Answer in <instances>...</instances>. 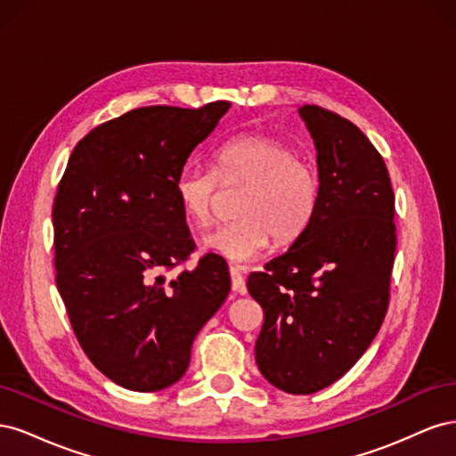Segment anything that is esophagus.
Returning a JSON list of instances; mask_svg holds the SVG:
<instances>
[{"mask_svg": "<svg viewBox=\"0 0 456 456\" xmlns=\"http://www.w3.org/2000/svg\"><path fill=\"white\" fill-rule=\"evenodd\" d=\"M230 280H232V291L245 295L247 287H245V278H243V273H241L240 268L230 266Z\"/></svg>", "mask_w": 456, "mask_h": 456, "instance_id": "34e87169", "label": "esophagus"}]
</instances>
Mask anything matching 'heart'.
<instances>
[{
    "instance_id": "1",
    "label": "heart",
    "mask_w": 456,
    "mask_h": 456,
    "mask_svg": "<svg viewBox=\"0 0 456 456\" xmlns=\"http://www.w3.org/2000/svg\"><path fill=\"white\" fill-rule=\"evenodd\" d=\"M223 186L245 184L238 220L207 232L205 251L238 265L255 260L270 238L285 243L306 230L320 201V176L314 165L272 136L241 134L215 151V171L186 163L175 178V196L190 224H209L213 203Z\"/></svg>"
}]
</instances>
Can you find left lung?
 <instances>
[{
    "mask_svg": "<svg viewBox=\"0 0 456 456\" xmlns=\"http://www.w3.org/2000/svg\"><path fill=\"white\" fill-rule=\"evenodd\" d=\"M317 150L320 201L306 230L247 280L265 310L256 365L287 394L327 388L377 337L390 302L394 190L377 148L346 118L298 108Z\"/></svg>",
    "mask_w": 456,
    "mask_h": 456,
    "instance_id": "1",
    "label": "left lung"
}]
</instances>
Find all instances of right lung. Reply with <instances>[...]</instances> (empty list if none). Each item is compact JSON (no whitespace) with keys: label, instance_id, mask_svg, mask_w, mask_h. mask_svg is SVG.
<instances>
[{"label":"right lung","instance_id":"add662e5","mask_svg":"<svg viewBox=\"0 0 456 456\" xmlns=\"http://www.w3.org/2000/svg\"><path fill=\"white\" fill-rule=\"evenodd\" d=\"M230 102L144 106L94 127L74 148L54 196V268L79 346L134 392L181 380L191 342L230 293L226 262L200 258L175 178Z\"/></svg>","mask_w":456,"mask_h":456}]
</instances>
